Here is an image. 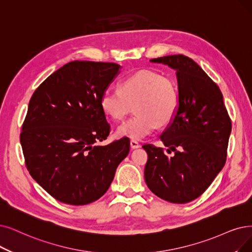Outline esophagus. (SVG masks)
<instances>
[{
    "mask_svg": "<svg viewBox=\"0 0 252 252\" xmlns=\"http://www.w3.org/2000/svg\"><path fill=\"white\" fill-rule=\"evenodd\" d=\"M130 147H131L132 149H136V148H139L140 145L136 142L135 139H131V140H130Z\"/></svg>",
    "mask_w": 252,
    "mask_h": 252,
    "instance_id": "esophagus-1",
    "label": "esophagus"
}]
</instances>
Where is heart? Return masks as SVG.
I'll list each match as a JSON object with an SVG mask.
<instances>
[{
  "instance_id": "b5f03b06",
  "label": "heart",
  "mask_w": 252,
  "mask_h": 252,
  "mask_svg": "<svg viewBox=\"0 0 252 252\" xmlns=\"http://www.w3.org/2000/svg\"><path fill=\"white\" fill-rule=\"evenodd\" d=\"M103 114L115 122L123 121L133 106L136 115L121 125L117 133L142 139L175 119L180 96L175 79L152 70H140L124 77L119 89H105L100 97Z\"/></svg>"
}]
</instances>
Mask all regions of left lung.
Returning <instances> with one entry per match:
<instances>
[{"mask_svg": "<svg viewBox=\"0 0 252 252\" xmlns=\"http://www.w3.org/2000/svg\"><path fill=\"white\" fill-rule=\"evenodd\" d=\"M151 62L177 71L180 106L160 136L167 149L143 146L148 154L145 180L158 197L186 204L202 195L224 166L231 121L219 87L192 59L173 55Z\"/></svg>", "mask_w": 252, "mask_h": 252, "instance_id": "left-lung-1", "label": "left lung"}]
</instances>
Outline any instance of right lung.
<instances>
[{
  "label": "right lung",
  "instance_id": "right-lung-1",
  "mask_svg": "<svg viewBox=\"0 0 252 252\" xmlns=\"http://www.w3.org/2000/svg\"><path fill=\"white\" fill-rule=\"evenodd\" d=\"M119 69L116 63L69 62L30 99L21 132L26 166L60 202L83 206L101 197L129 153L128 137L98 145L110 131L100 97Z\"/></svg>",
  "mask_w": 252,
  "mask_h": 252
}]
</instances>
